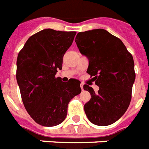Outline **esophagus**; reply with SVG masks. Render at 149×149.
Wrapping results in <instances>:
<instances>
[{
    "mask_svg": "<svg viewBox=\"0 0 149 149\" xmlns=\"http://www.w3.org/2000/svg\"><path fill=\"white\" fill-rule=\"evenodd\" d=\"M81 90L83 91L84 90V85H83V84H81Z\"/></svg>",
    "mask_w": 149,
    "mask_h": 149,
    "instance_id": "1",
    "label": "esophagus"
}]
</instances>
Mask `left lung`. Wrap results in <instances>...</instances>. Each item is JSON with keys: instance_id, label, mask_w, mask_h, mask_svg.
Segmentation results:
<instances>
[{"instance_id": "1", "label": "left lung", "mask_w": 149, "mask_h": 149, "mask_svg": "<svg viewBox=\"0 0 149 149\" xmlns=\"http://www.w3.org/2000/svg\"><path fill=\"white\" fill-rule=\"evenodd\" d=\"M75 42L89 60L87 72L99 87L95 94L91 87L84 85L91 96L84 107L86 116L93 124L109 126L130 106L136 78L132 55L119 38L103 29L78 33Z\"/></svg>"}]
</instances>
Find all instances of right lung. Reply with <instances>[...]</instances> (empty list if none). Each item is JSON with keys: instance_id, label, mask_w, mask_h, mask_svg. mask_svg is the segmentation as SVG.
Segmentation results:
<instances>
[{"instance_id": "obj_1", "label": "right lung", "mask_w": 149, "mask_h": 149, "mask_svg": "<svg viewBox=\"0 0 149 149\" xmlns=\"http://www.w3.org/2000/svg\"><path fill=\"white\" fill-rule=\"evenodd\" d=\"M75 34L45 29L30 36L17 56L16 76L23 105L41 126L61 123L70 100L81 92L78 80L62 82L55 77Z\"/></svg>"}]
</instances>
